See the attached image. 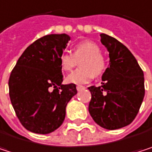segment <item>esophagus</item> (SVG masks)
I'll use <instances>...</instances> for the list:
<instances>
[{"instance_id":"1","label":"esophagus","mask_w":152,"mask_h":152,"mask_svg":"<svg viewBox=\"0 0 152 152\" xmlns=\"http://www.w3.org/2000/svg\"><path fill=\"white\" fill-rule=\"evenodd\" d=\"M85 89H86L85 86H77V90L78 92L83 91V90H85Z\"/></svg>"}]
</instances>
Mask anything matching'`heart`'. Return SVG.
Segmentation results:
<instances>
[{
  "label": "heart",
  "mask_w": 152,
  "mask_h": 152,
  "mask_svg": "<svg viewBox=\"0 0 152 152\" xmlns=\"http://www.w3.org/2000/svg\"><path fill=\"white\" fill-rule=\"evenodd\" d=\"M62 71H71L79 62V68L67 75L69 84L83 85L90 82L94 77H100L106 70V60L101 53L100 47L94 42L84 41L75 44L71 53H63L59 57Z\"/></svg>",
  "instance_id": "heart-1"
}]
</instances>
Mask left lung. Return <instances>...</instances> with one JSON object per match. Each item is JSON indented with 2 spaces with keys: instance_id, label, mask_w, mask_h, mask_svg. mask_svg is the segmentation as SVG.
Returning a JSON list of instances; mask_svg holds the SVG:
<instances>
[{
  "instance_id": "obj_1",
  "label": "left lung",
  "mask_w": 152,
  "mask_h": 152,
  "mask_svg": "<svg viewBox=\"0 0 152 152\" xmlns=\"http://www.w3.org/2000/svg\"><path fill=\"white\" fill-rule=\"evenodd\" d=\"M101 42L109 50L110 66L102 75V86L88 87L92 98L89 112L95 123L109 130L128 126L143 101V71L131 51L108 34Z\"/></svg>"
}]
</instances>
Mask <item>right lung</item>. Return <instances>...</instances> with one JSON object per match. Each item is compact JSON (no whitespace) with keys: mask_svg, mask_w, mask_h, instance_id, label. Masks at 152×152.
<instances>
[{"mask_svg":"<svg viewBox=\"0 0 152 152\" xmlns=\"http://www.w3.org/2000/svg\"><path fill=\"white\" fill-rule=\"evenodd\" d=\"M70 37L48 34L30 44L12 69L9 79L11 104L21 125L34 134L58 128L66 107L77 94L75 84L62 85L59 57Z\"/></svg>","mask_w":152,"mask_h":152,"instance_id":"obj_1","label":"right lung"}]
</instances>
